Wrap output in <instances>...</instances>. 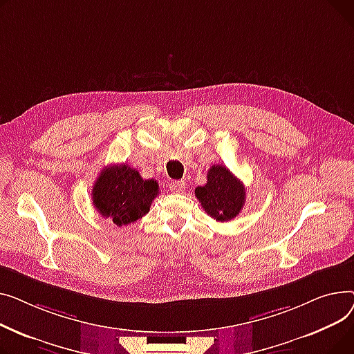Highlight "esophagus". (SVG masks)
Masks as SVG:
<instances>
[{
	"mask_svg": "<svg viewBox=\"0 0 354 354\" xmlns=\"http://www.w3.org/2000/svg\"><path fill=\"white\" fill-rule=\"evenodd\" d=\"M184 189H185V183L184 181H173V183H170V190H173L176 193H181V192H184Z\"/></svg>",
	"mask_w": 354,
	"mask_h": 354,
	"instance_id": "obj_1",
	"label": "esophagus"
}]
</instances>
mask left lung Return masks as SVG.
I'll return each mask as SVG.
<instances>
[{
	"mask_svg": "<svg viewBox=\"0 0 354 354\" xmlns=\"http://www.w3.org/2000/svg\"><path fill=\"white\" fill-rule=\"evenodd\" d=\"M204 212L217 221H230L243 210L245 187L224 165H212L207 183L196 189Z\"/></svg>",
	"mask_w": 354,
	"mask_h": 354,
	"instance_id": "1",
	"label": "left lung"
}]
</instances>
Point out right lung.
Masks as SVG:
<instances>
[{
	"label": "right lung",
	"instance_id": "right-lung-1",
	"mask_svg": "<svg viewBox=\"0 0 354 354\" xmlns=\"http://www.w3.org/2000/svg\"><path fill=\"white\" fill-rule=\"evenodd\" d=\"M157 194V181L142 180L127 164L102 169L91 193L95 210L104 218L110 217L118 227L129 225L147 214Z\"/></svg>",
	"mask_w": 354,
	"mask_h": 354
}]
</instances>
